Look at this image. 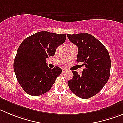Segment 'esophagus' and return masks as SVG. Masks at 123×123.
I'll list each match as a JSON object with an SVG mask.
<instances>
[{"instance_id":"34e87169","label":"esophagus","mask_w":123,"mask_h":123,"mask_svg":"<svg viewBox=\"0 0 123 123\" xmlns=\"http://www.w3.org/2000/svg\"><path fill=\"white\" fill-rule=\"evenodd\" d=\"M65 72H66V70L63 69V70H62V73H65Z\"/></svg>"}]
</instances>
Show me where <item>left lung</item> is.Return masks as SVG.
<instances>
[{
	"mask_svg": "<svg viewBox=\"0 0 123 123\" xmlns=\"http://www.w3.org/2000/svg\"><path fill=\"white\" fill-rule=\"evenodd\" d=\"M71 42L78 48L76 61L85 65L82 74L72 71L73 78L68 86L75 95L88 99L103 88L110 76L111 61L104 45L89 33L67 34Z\"/></svg>",
	"mask_w": 123,
	"mask_h": 123,
	"instance_id": "obj_1",
	"label": "left lung"
}]
</instances>
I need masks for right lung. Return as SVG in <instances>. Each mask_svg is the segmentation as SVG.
I'll list each match as a JSON object with an SVG mask.
<instances>
[{
  "label": "right lung",
  "instance_id": "obj_1",
  "mask_svg": "<svg viewBox=\"0 0 123 123\" xmlns=\"http://www.w3.org/2000/svg\"><path fill=\"white\" fill-rule=\"evenodd\" d=\"M65 39V34L42 31L25 39L20 45L14 70L18 82L28 95L39 96L47 92L60 75L62 70L58 67L49 68L46 59L55 55Z\"/></svg>",
  "mask_w": 123,
  "mask_h": 123
}]
</instances>
